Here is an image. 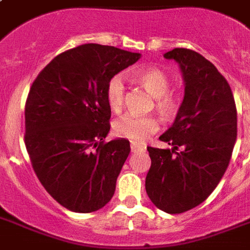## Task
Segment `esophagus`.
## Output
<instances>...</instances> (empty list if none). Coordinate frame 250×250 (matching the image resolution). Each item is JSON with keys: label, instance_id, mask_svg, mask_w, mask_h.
Masks as SVG:
<instances>
[{"label": "esophagus", "instance_id": "1", "mask_svg": "<svg viewBox=\"0 0 250 250\" xmlns=\"http://www.w3.org/2000/svg\"><path fill=\"white\" fill-rule=\"evenodd\" d=\"M146 146L144 144H136V143H131V152L137 153V152H145Z\"/></svg>", "mask_w": 250, "mask_h": 250}]
</instances>
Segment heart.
<instances>
[{"instance_id":"b5f03b06","label":"heart","mask_w":250,"mask_h":250,"mask_svg":"<svg viewBox=\"0 0 250 250\" xmlns=\"http://www.w3.org/2000/svg\"><path fill=\"white\" fill-rule=\"evenodd\" d=\"M135 79L156 97V107L162 115L168 117L178 109V98L168 93L170 78L158 67H146L135 74ZM125 78L121 74L113 76L106 86V98L110 109L119 111L125 102ZM114 133L131 141H144L152 133L158 131V122L153 117H140L135 114H125L114 123Z\"/></svg>"}]
</instances>
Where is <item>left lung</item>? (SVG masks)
<instances>
[{
    "mask_svg": "<svg viewBox=\"0 0 250 250\" xmlns=\"http://www.w3.org/2000/svg\"><path fill=\"white\" fill-rule=\"evenodd\" d=\"M164 57L179 64L184 97L172 125L160 136L172 148L148 146L152 166L145 189L158 209L179 214L205 201L221 182L236 141L237 113L227 80L205 57L183 48Z\"/></svg>",
    "mask_w": 250,
    "mask_h": 250,
    "instance_id": "8db88e82",
    "label": "left lung"
}]
</instances>
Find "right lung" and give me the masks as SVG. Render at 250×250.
I'll list each match as a JSON object with an SVG mask.
<instances>
[{"mask_svg":"<svg viewBox=\"0 0 250 250\" xmlns=\"http://www.w3.org/2000/svg\"><path fill=\"white\" fill-rule=\"evenodd\" d=\"M140 53L84 44L57 56L39 74L25 102L24 143L40 183L74 213H92L111 200L131 148L104 143L111 109L106 86Z\"/></svg>","mask_w":250,"mask_h":250,"instance_id":"obj_1","label":"right lung"}]
</instances>
